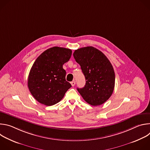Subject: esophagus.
<instances>
[{
	"mask_svg": "<svg viewBox=\"0 0 150 150\" xmlns=\"http://www.w3.org/2000/svg\"><path fill=\"white\" fill-rule=\"evenodd\" d=\"M71 85H72V86H75V83H76V82L75 81H72L71 82Z\"/></svg>",
	"mask_w": 150,
	"mask_h": 150,
	"instance_id": "34e87169",
	"label": "esophagus"
}]
</instances>
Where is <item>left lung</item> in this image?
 I'll return each mask as SVG.
<instances>
[{
  "label": "left lung",
  "mask_w": 150,
  "mask_h": 150,
  "mask_svg": "<svg viewBox=\"0 0 150 150\" xmlns=\"http://www.w3.org/2000/svg\"><path fill=\"white\" fill-rule=\"evenodd\" d=\"M74 59L81 66L86 83L77 90L83 100L96 106L112 96L115 83V74L109 60L101 51L88 46L75 50Z\"/></svg>",
  "instance_id": "obj_1"
}]
</instances>
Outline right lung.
<instances>
[{
    "label": "right lung",
    "mask_w": 150,
    "mask_h": 150,
    "mask_svg": "<svg viewBox=\"0 0 150 150\" xmlns=\"http://www.w3.org/2000/svg\"><path fill=\"white\" fill-rule=\"evenodd\" d=\"M71 55V49L53 47L42 52L34 62L29 73L28 87L41 104L50 106L59 103L71 87L63 68Z\"/></svg>",
    "instance_id": "1"
}]
</instances>
